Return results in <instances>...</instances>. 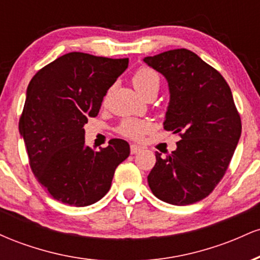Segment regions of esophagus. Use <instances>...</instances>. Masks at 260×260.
Wrapping results in <instances>:
<instances>
[{
	"label": "esophagus",
	"instance_id": "1",
	"mask_svg": "<svg viewBox=\"0 0 260 260\" xmlns=\"http://www.w3.org/2000/svg\"><path fill=\"white\" fill-rule=\"evenodd\" d=\"M142 150H143V148L139 147V145H136V144L131 145V154L140 153V151H142Z\"/></svg>",
	"mask_w": 260,
	"mask_h": 260
}]
</instances>
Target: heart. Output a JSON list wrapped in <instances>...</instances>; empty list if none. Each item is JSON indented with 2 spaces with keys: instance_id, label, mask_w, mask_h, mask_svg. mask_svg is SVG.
Wrapping results in <instances>:
<instances>
[{
  "instance_id": "1",
  "label": "heart",
  "mask_w": 260,
  "mask_h": 260,
  "mask_svg": "<svg viewBox=\"0 0 260 260\" xmlns=\"http://www.w3.org/2000/svg\"><path fill=\"white\" fill-rule=\"evenodd\" d=\"M132 83L134 88L144 96L151 90H157L160 85V77L156 71L149 67H140L133 74ZM153 129V123L149 120H140V118H126L121 122L118 127V132L123 137L129 139H140L144 134Z\"/></svg>"
}]
</instances>
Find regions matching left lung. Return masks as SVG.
Masks as SVG:
<instances>
[{
	"mask_svg": "<svg viewBox=\"0 0 260 260\" xmlns=\"http://www.w3.org/2000/svg\"><path fill=\"white\" fill-rule=\"evenodd\" d=\"M144 62L168 80L164 128L181 137L166 157L155 153L149 187L169 204H193L210 194L225 175L242 131L240 113L223 77L194 52L170 50Z\"/></svg>",
	"mask_w": 260,
	"mask_h": 260,
	"instance_id": "1",
	"label": "left lung"
}]
</instances>
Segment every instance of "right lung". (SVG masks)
<instances>
[{"label": "right lung", "instance_id": "obj_1", "mask_svg": "<svg viewBox=\"0 0 260 260\" xmlns=\"http://www.w3.org/2000/svg\"><path fill=\"white\" fill-rule=\"evenodd\" d=\"M128 67V58L70 52L45 66L26 89L19 133L32 174L56 201L86 207L111 187L115 170L129 156V144L111 139L94 151L84 124L99 113L107 90Z\"/></svg>", "mask_w": 260, "mask_h": 260}]
</instances>
